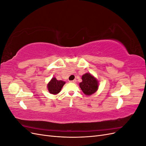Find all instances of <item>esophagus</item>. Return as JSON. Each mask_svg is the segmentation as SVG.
Instances as JSON below:
<instances>
[{
    "label": "esophagus",
    "mask_w": 146,
    "mask_h": 146,
    "mask_svg": "<svg viewBox=\"0 0 146 146\" xmlns=\"http://www.w3.org/2000/svg\"><path fill=\"white\" fill-rule=\"evenodd\" d=\"M70 82H72V83H76V80H72V81H70Z\"/></svg>",
    "instance_id": "esophagus-1"
}]
</instances>
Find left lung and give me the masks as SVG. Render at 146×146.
I'll list each match as a JSON object with an SVG mask.
<instances>
[{
	"label": "left lung",
	"mask_w": 146,
	"mask_h": 146,
	"mask_svg": "<svg viewBox=\"0 0 146 146\" xmlns=\"http://www.w3.org/2000/svg\"><path fill=\"white\" fill-rule=\"evenodd\" d=\"M82 82L79 85L83 93L86 96L93 94L98 91L99 88L98 80L90 73H86L82 77Z\"/></svg>",
	"instance_id": "obj_1"
}]
</instances>
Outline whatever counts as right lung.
Segmentation results:
<instances>
[{
  "instance_id": "1",
  "label": "right lung",
  "mask_w": 146,
  "mask_h": 146,
  "mask_svg": "<svg viewBox=\"0 0 146 146\" xmlns=\"http://www.w3.org/2000/svg\"><path fill=\"white\" fill-rule=\"evenodd\" d=\"M65 84V82L56 80L55 77H53L47 84V89L48 92L52 94H57L60 92L61 88Z\"/></svg>"
}]
</instances>
